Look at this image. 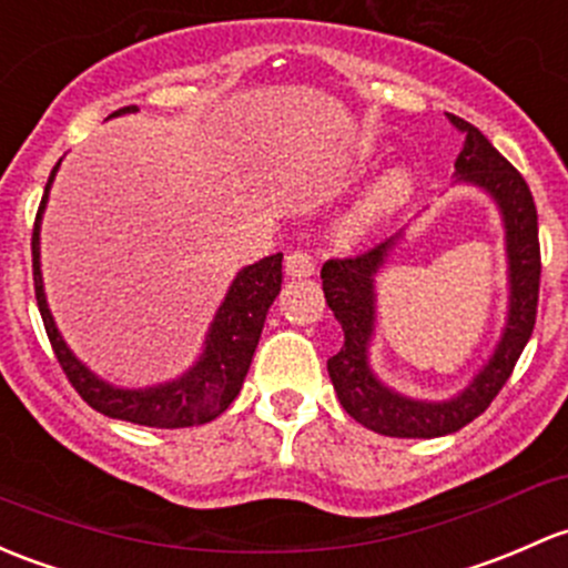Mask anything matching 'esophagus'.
Listing matches in <instances>:
<instances>
[{"label": "esophagus", "mask_w": 568, "mask_h": 568, "mask_svg": "<svg viewBox=\"0 0 568 568\" xmlns=\"http://www.w3.org/2000/svg\"><path fill=\"white\" fill-rule=\"evenodd\" d=\"M285 274L294 280L310 277V274H315V261L304 250H294V253L285 255Z\"/></svg>", "instance_id": "esophagus-1"}]
</instances>
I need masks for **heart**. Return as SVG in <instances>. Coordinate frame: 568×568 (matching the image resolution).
<instances>
[{
	"mask_svg": "<svg viewBox=\"0 0 568 568\" xmlns=\"http://www.w3.org/2000/svg\"><path fill=\"white\" fill-rule=\"evenodd\" d=\"M416 190V176L408 165H394L386 171L378 182L369 184L359 199L351 204L348 212L343 214V220L337 223L339 239H362L364 234L375 229L381 220H386L389 214L397 212L399 206H405L410 201Z\"/></svg>",
	"mask_w": 568,
	"mask_h": 568,
	"instance_id": "heart-1",
	"label": "heart"
}]
</instances>
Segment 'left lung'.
<instances>
[{
	"instance_id": "left-lung-1",
	"label": "left lung",
	"mask_w": 568,
	"mask_h": 568,
	"mask_svg": "<svg viewBox=\"0 0 568 568\" xmlns=\"http://www.w3.org/2000/svg\"><path fill=\"white\" fill-rule=\"evenodd\" d=\"M459 133H465L463 152L457 154V182L481 187L500 209L506 229V261H509V313L506 326L495 345L493 356L474 375L463 392L440 403L414 399L389 389L369 367V339L375 332V274L386 264L397 244V236L375 244L367 253L354 258H332L321 268L324 296L339 321L345 343L326 362L329 378L337 392L339 405L354 416L359 425L375 429L389 438H438L463 429L476 416L485 414L495 394L504 389L511 369L528 345L536 324V304H539V223L536 204L520 171L498 152L465 119L446 113Z\"/></svg>"
}]
</instances>
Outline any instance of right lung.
Listing matches in <instances>:
<instances>
[{"label": "right lung", "instance_id": "right-lung-1", "mask_svg": "<svg viewBox=\"0 0 568 568\" xmlns=\"http://www.w3.org/2000/svg\"><path fill=\"white\" fill-rule=\"evenodd\" d=\"M135 111H139L135 105H124V109L113 111L111 116H122V113ZM59 163L53 165L51 176H48L43 201H40L38 217H34L32 277L34 300H38L40 315H43L45 334L51 339L53 354H57L59 364H62L68 381L94 410L111 416V419L160 429L195 427L217 419L236 399V394L244 384V375L250 369V362H253L255 348H258L266 313L272 307V302L277 300L280 283H283V253L261 258L258 264L244 266L236 274L229 294H225L223 304H220L217 315H214L212 326H209L204 354L199 356V362L187 373H182L174 381H165V384L146 386V389H122V386H113L109 381L100 378V375H94L68 348L57 324H53V315L45 302L43 272H40V220H43L48 190H51Z\"/></svg>", "mask_w": 568, "mask_h": 568}]
</instances>
